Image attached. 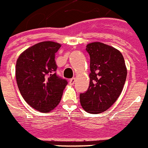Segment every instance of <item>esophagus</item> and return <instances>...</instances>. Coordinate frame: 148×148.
<instances>
[{
    "label": "esophagus",
    "mask_w": 148,
    "mask_h": 148,
    "mask_svg": "<svg viewBox=\"0 0 148 148\" xmlns=\"http://www.w3.org/2000/svg\"><path fill=\"white\" fill-rule=\"evenodd\" d=\"M75 81H76V78H75V77H73V78H72V79H70V80H69V84H72V85H73V84H75Z\"/></svg>",
    "instance_id": "1"
}]
</instances>
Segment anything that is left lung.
<instances>
[{
  "label": "left lung",
  "instance_id": "left-lung-1",
  "mask_svg": "<svg viewBox=\"0 0 148 148\" xmlns=\"http://www.w3.org/2000/svg\"><path fill=\"white\" fill-rule=\"evenodd\" d=\"M90 56V83L79 95L80 103L87 112L98 114L108 110L122 92L127 78V68L119 50L100 42L86 46Z\"/></svg>",
  "mask_w": 148,
  "mask_h": 148
}]
</instances>
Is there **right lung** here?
Returning a JSON list of instances; mask_svg holds the SVG:
<instances>
[{
    "label": "right lung",
    "instance_id": "obj_1",
    "mask_svg": "<svg viewBox=\"0 0 148 148\" xmlns=\"http://www.w3.org/2000/svg\"><path fill=\"white\" fill-rule=\"evenodd\" d=\"M60 45L44 41L26 49L16 64V83L22 97L32 108L49 112L59 104L67 79L56 75V52Z\"/></svg>",
    "mask_w": 148,
    "mask_h": 148
}]
</instances>
